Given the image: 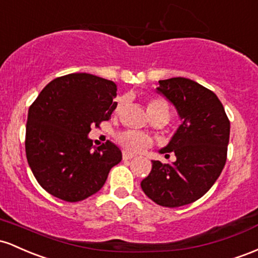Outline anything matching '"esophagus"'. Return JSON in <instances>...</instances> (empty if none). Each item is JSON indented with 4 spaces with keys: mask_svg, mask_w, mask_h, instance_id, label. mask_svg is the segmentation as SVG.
<instances>
[{
    "mask_svg": "<svg viewBox=\"0 0 258 258\" xmlns=\"http://www.w3.org/2000/svg\"><path fill=\"white\" fill-rule=\"evenodd\" d=\"M133 157H134V155H132V153H129V152H126V151L123 152V160H124V161L132 160Z\"/></svg>",
    "mask_w": 258,
    "mask_h": 258,
    "instance_id": "esophagus-1",
    "label": "esophagus"
}]
</instances>
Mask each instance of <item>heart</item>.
I'll list each match as a JSON object with an SVG mask.
<instances>
[{
	"label": "heart",
	"instance_id": "1",
	"mask_svg": "<svg viewBox=\"0 0 258 258\" xmlns=\"http://www.w3.org/2000/svg\"><path fill=\"white\" fill-rule=\"evenodd\" d=\"M124 105L123 98H118L117 102L114 106V113H119L121 107ZM147 112H149L150 117H156V115L166 114L169 115V106L163 98L156 97L151 98L147 103ZM118 141H119L121 146L126 150V151L133 153L143 152L147 147L151 146L152 141L147 135L143 134V133L134 132V130H129V132H124L118 137Z\"/></svg>",
	"mask_w": 258,
	"mask_h": 258
}]
</instances>
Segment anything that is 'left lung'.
<instances>
[{"label":"left lung","mask_w":258,"mask_h":258,"mask_svg":"<svg viewBox=\"0 0 258 258\" xmlns=\"http://www.w3.org/2000/svg\"><path fill=\"white\" fill-rule=\"evenodd\" d=\"M156 90L175 107L181 124L161 153L176 161H152L141 189L153 202L180 207L206 194L221 175L229 144L230 121L215 92L186 78L160 80Z\"/></svg>","instance_id":"left-lung-1"}]
</instances>
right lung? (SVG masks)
I'll use <instances>...</instances> for the list:
<instances>
[{"mask_svg": "<svg viewBox=\"0 0 258 258\" xmlns=\"http://www.w3.org/2000/svg\"><path fill=\"white\" fill-rule=\"evenodd\" d=\"M117 85L88 73H73L48 83L28 112L25 152L43 189L67 202L96 194L121 152L111 141L92 150L91 126L114 111Z\"/></svg>", "mask_w": 258, "mask_h": 258, "instance_id": "1", "label": "right lung"}]
</instances>
